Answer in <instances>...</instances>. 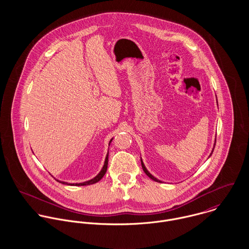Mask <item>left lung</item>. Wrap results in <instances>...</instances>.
<instances>
[{"label":"left lung","instance_id":"8db88e82","mask_svg":"<svg viewBox=\"0 0 249 249\" xmlns=\"http://www.w3.org/2000/svg\"><path fill=\"white\" fill-rule=\"evenodd\" d=\"M216 103H217V102H216ZM214 145H215V142H214ZM213 148H214V146H213ZM213 151H212V152H213ZM141 161H142V160H141ZM142 170H143V172H144V174H145V175H146V176H147V177H148V178H151V179H152V180H154V181H156V182H161V181H160V180H158V179H156V178H153V177H152V176H151V175H150V174H149V173H148V172H147V170H146V169H145V167H144V165H143V163H142Z\"/></svg>","mask_w":249,"mask_h":249}]
</instances>
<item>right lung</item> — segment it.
Returning a JSON list of instances; mask_svg holds the SVG:
<instances>
[{"instance_id": "add662e5", "label": "right lung", "mask_w": 249, "mask_h": 249, "mask_svg": "<svg viewBox=\"0 0 249 249\" xmlns=\"http://www.w3.org/2000/svg\"><path fill=\"white\" fill-rule=\"evenodd\" d=\"M112 141V139H111ZM110 141V142H111ZM107 165H108V154L107 155V158H106V162H105V165H104V168L103 170L101 171V173L96 177V178L89 180V181H85L83 183H76V184H68L67 182H62V181H59L60 183H63V184H67V185H74V186H85V185H91V184H94V183H97L98 181H100L102 178H104V176L106 175L107 171ZM58 181V180H57Z\"/></svg>"}]
</instances>
